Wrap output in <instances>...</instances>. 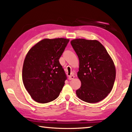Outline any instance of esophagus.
Listing matches in <instances>:
<instances>
[{
    "label": "esophagus",
    "instance_id": "obj_1",
    "mask_svg": "<svg viewBox=\"0 0 132 132\" xmlns=\"http://www.w3.org/2000/svg\"><path fill=\"white\" fill-rule=\"evenodd\" d=\"M74 78H75L74 75H70V76L69 77V80H72V79H73Z\"/></svg>",
    "mask_w": 132,
    "mask_h": 132
}]
</instances>
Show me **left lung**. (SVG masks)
<instances>
[{
    "label": "left lung",
    "instance_id": "obj_1",
    "mask_svg": "<svg viewBox=\"0 0 132 132\" xmlns=\"http://www.w3.org/2000/svg\"><path fill=\"white\" fill-rule=\"evenodd\" d=\"M70 43L79 58L77 75L81 82L76 91L84 102L95 103L108 96L112 89L116 68L112 59L99 41L76 38Z\"/></svg>",
    "mask_w": 132,
    "mask_h": 132
}]
</instances>
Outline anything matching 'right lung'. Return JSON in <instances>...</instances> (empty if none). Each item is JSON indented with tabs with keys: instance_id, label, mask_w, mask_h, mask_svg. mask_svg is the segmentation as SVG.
<instances>
[{
	"instance_id": "obj_1",
	"label": "right lung",
	"mask_w": 132,
	"mask_h": 132,
	"mask_svg": "<svg viewBox=\"0 0 132 132\" xmlns=\"http://www.w3.org/2000/svg\"><path fill=\"white\" fill-rule=\"evenodd\" d=\"M69 39L45 38L33 46L23 63L25 88L35 102L47 103L57 98L66 79L59 59Z\"/></svg>"
}]
</instances>
